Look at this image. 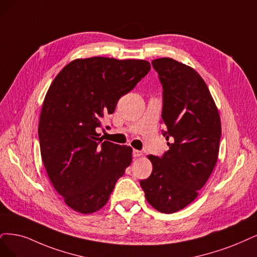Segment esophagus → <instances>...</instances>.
<instances>
[{
	"label": "esophagus",
	"mask_w": 257,
	"mask_h": 257,
	"mask_svg": "<svg viewBox=\"0 0 257 257\" xmlns=\"http://www.w3.org/2000/svg\"><path fill=\"white\" fill-rule=\"evenodd\" d=\"M142 156H143V154H142V151L137 150V149L134 150V157L135 158H139V157H142Z\"/></svg>",
	"instance_id": "obj_1"
}]
</instances>
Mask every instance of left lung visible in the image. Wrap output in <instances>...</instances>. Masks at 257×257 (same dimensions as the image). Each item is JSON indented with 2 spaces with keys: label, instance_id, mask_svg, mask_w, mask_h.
<instances>
[{
  "label": "left lung",
  "instance_id": "obj_1",
  "mask_svg": "<svg viewBox=\"0 0 257 257\" xmlns=\"http://www.w3.org/2000/svg\"><path fill=\"white\" fill-rule=\"evenodd\" d=\"M151 64L163 85V136L172 143L162 158L147 156L153 173L140 184L151 206L173 214L195 200L213 173L221 121L198 72L173 58L155 59Z\"/></svg>",
  "mask_w": 257,
  "mask_h": 257
}]
</instances>
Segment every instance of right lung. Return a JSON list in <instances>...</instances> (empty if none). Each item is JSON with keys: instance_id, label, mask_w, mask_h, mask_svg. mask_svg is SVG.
<instances>
[{"instance_id": "right-lung-1", "label": "right lung", "mask_w": 257, "mask_h": 257, "mask_svg": "<svg viewBox=\"0 0 257 257\" xmlns=\"http://www.w3.org/2000/svg\"><path fill=\"white\" fill-rule=\"evenodd\" d=\"M149 70L146 60L79 58L66 64L47 90L38 128L41 158L72 210L99 211L131 164L132 148L102 142L96 128Z\"/></svg>"}]
</instances>
